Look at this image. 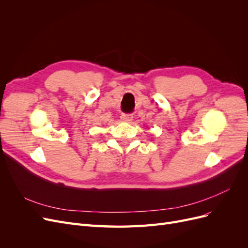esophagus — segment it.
Listing matches in <instances>:
<instances>
[{
    "label": "esophagus",
    "instance_id": "obj_1",
    "mask_svg": "<svg viewBox=\"0 0 248 248\" xmlns=\"http://www.w3.org/2000/svg\"><path fill=\"white\" fill-rule=\"evenodd\" d=\"M133 115L132 114H122L121 115V120L123 122H130L132 121Z\"/></svg>",
    "mask_w": 248,
    "mask_h": 248
}]
</instances>
